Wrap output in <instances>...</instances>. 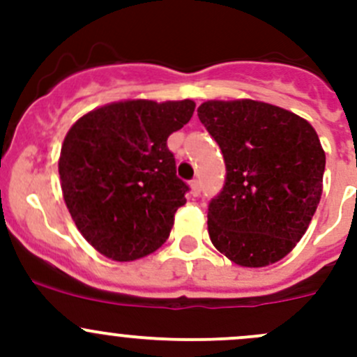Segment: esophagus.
Wrapping results in <instances>:
<instances>
[{
	"label": "esophagus",
	"mask_w": 357,
	"mask_h": 357,
	"mask_svg": "<svg viewBox=\"0 0 357 357\" xmlns=\"http://www.w3.org/2000/svg\"><path fill=\"white\" fill-rule=\"evenodd\" d=\"M190 188H192V193L195 197L200 195V181L199 179H193L192 183H190Z\"/></svg>",
	"instance_id": "obj_1"
}]
</instances>
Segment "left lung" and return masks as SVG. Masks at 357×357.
<instances>
[{
    "mask_svg": "<svg viewBox=\"0 0 357 357\" xmlns=\"http://www.w3.org/2000/svg\"><path fill=\"white\" fill-rule=\"evenodd\" d=\"M197 112L226 164L225 186L208 204L211 242L245 268L280 261L321 199L326 160L314 128L255 100H211Z\"/></svg>",
    "mask_w": 357,
    "mask_h": 357,
    "instance_id": "obj_1",
    "label": "left lung"
}]
</instances>
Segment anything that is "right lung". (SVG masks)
I'll return each mask as SVG.
<instances>
[{"label":"right lung","mask_w":357,"mask_h":357,"mask_svg":"<svg viewBox=\"0 0 357 357\" xmlns=\"http://www.w3.org/2000/svg\"><path fill=\"white\" fill-rule=\"evenodd\" d=\"M195 102L126 100L82 115L59 160L63 200L81 235L112 261L155 252L169 238L188 185L176 176L167 138Z\"/></svg>","instance_id":"right-lung-1"}]
</instances>
